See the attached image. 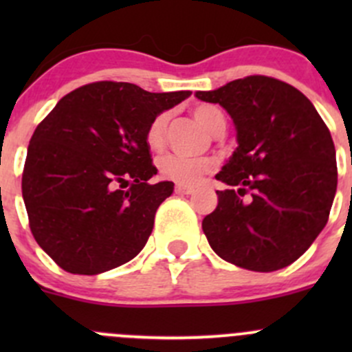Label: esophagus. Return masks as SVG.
<instances>
[{
  "label": "esophagus",
  "mask_w": 352,
  "mask_h": 352,
  "mask_svg": "<svg viewBox=\"0 0 352 352\" xmlns=\"http://www.w3.org/2000/svg\"><path fill=\"white\" fill-rule=\"evenodd\" d=\"M175 192L177 194H192L194 192V187L184 186V184H179V186H175Z\"/></svg>",
  "instance_id": "obj_1"
}]
</instances>
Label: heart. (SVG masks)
<instances>
[{"label": "heart", "mask_w": 352, "mask_h": 352, "mask_svg": "<svg viewBox=\"0 0 352 352\" xmlns=\"http://www.w3.org/2000/svg\"><path fill=\"white\" fill-rule=\"evenodd\" d=\"M192 113L197 122L202 127H206L209 133L214 129L218 120L223 119L221 110L214 107V105L208 104L196 105ZM166 124H168V113L162 112L158 116H155L150 126H148L144 140H146V144L151 150H162L163 144H165ZM158 168L160 175L163 179L172 180V182L186 184V186H192V184H197L202 177L212 172L214 163L209 158H186V156L180 155H166L163 158H160Z\"/></svg>", "instance_id": "b5f03b06"}]
</instances>
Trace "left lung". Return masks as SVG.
Listing matches in <instances>:
<instances>
[{"mask_svg":"<svg viewBox=\"0 0 352 352\" xmlns=\"http://www.w3.org/2000/svg\"><path fill=\"white\" fill-rule=\"evenodd\" d=\"M199 100L232 116L239 148L216 179L218 206L202 219L212 250L257 272L287 267L329 221L337 189L336 148L314 104L262 74L230 81Z\"/></svg>","mask_w":352,"mask_h":352,"instance_id":"8db88e82","label":"left lung"}]
</instances>
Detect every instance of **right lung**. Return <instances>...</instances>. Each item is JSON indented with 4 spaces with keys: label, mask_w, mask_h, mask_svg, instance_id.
<instances>
[{
    "label": "right lung",
    "mask_w": 352,
    "mask_h": 352,
    "mask_svg": "<svg viewBox=\"0 0 352 352\" xmlns=\"http://www.w3.org/2000/svg\"><path fill=\"white\" fill-rule=\"evenodd\" d=\"M190 91L95 81L65 95L32 134L22 196L35 242L71 274H100L146 245L173 182L156 175L144 134Z\"/></svg>",
    "instance_id": "right-lung-1"
}]
</instances>
